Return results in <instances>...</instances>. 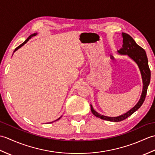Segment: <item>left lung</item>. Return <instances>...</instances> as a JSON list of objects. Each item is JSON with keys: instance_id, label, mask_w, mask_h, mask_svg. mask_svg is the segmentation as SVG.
Returning <instances> with one entry per match:
<instances>
[{"instance_id": "1", "label": "left lung", "mask_w": 155, "mask_h": 155, "mask_svg": "<svg viewBox=\"0 0 155 155\" xmlns=\"http://www.w3.org/2000/svg\"><path fill=\"white\" fill-rule=\"evenodd\" d=\"M122 36H123V47L120 48L119 50L118 51V53H120L121 54H128L133 60H134L137 62V64L139 67L141 74H142L143 82V89L139 103H138L132 109L128 111L127 113L117 117H106L98 113L97 112H96L93 109L92 105H91V112L94 116H96L98 118H100L101 119L112 122H120L126 119L127 118L130 117L131 114H133L134 112L137 110L141 106H142L144 100H145L148 87H149V84L150 81V70L149 67V63H148V58L145 51H144L142 47H140L139 45H138L136 43V42L134 41V39L128 34L123 32V33H122Z\"/></svg>"}]
</instances>
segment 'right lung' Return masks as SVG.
<instances>
[{"label":"right lung","instance_id":"add662e5","mask_svg":"<svg viewBox=\"0 0 155 155\" xmlns=\"http://www.w3.org/2000/svg\"><path fill=\"white\" fill-rule=\"evenodd\" d=\"M36 35H37V33H34V34H32V35H30V36H29V37H28L27 38V40H26V41H25L24 42H23V43H22V44H21V45H19L18 47H16V48H15V51H16V50H17V49H18L19 48H21V47H22V46H23V45H25V43H27V41H28L29 40V39H30V38H31V37H34V36H35ZM61 117H60V118H58V119H57V120H59V119H60V118H61ZM56 120H55V121H56Z\"/></svg>","mask_w":155,"mask_h":155}]
</instances>
